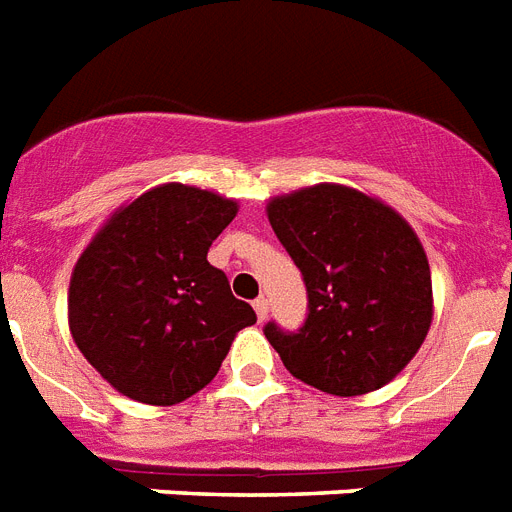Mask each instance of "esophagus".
Here are the masks:
<instances>
[{"label": "esophagus", "instance_id": "esophagus-1", "mask_svg": "<svg viewBox=\"0 0 512 512\" xmlns=\"http://www.w3.org/2000/svg\"><path fill=\"white\" fill-rule=\"evenodd\" d=\"M253 311H256V316H259V322H264L266 314H269V301H266L264 295L253 301Z\"/></svg>", "mask_w": 512, "mask_h": 512}]
</instances>
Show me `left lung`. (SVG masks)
<instances>
[{
    "mask_svg": "<svg viewBox=\"0 0 512 512\" xmlns=\"http://www.w3.org/2000/svg\"><path fill=\"white\" fill-rule=\"evenodd\" d=\"M269 222L306 285L298 329L264 324L285 369L329 395L390 382L432 324V274L405 219L342 185H314L269 204Z\"/></svg>",
    "mask_w": 512,
    "mask_h": 512,
    "instance_id": "left-lung-1",
    "label": "left lung"
}]
</instances>
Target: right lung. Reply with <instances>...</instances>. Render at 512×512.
I'll list each match as a JSON object with an SVG mask.
<instances>
[{
    "label": "right lung",
    "mask_w": 512,
    "mask_h": 512,
    "mask_svg": "<svg viewBox=\"0 0 512 512\" xmlns=\"http://www.w3.org/2000/svg\"><path fill=\"white\" fill-rule=\"evenodd\" d=\"M235 201L162 185L117 211L75 264L70 332L114 390L172 405L217 377L232 340L256 322L227 274L206 261Z\"/></svg>",
    "instance_id": "right-lung-1"
}]
</instances>
